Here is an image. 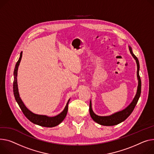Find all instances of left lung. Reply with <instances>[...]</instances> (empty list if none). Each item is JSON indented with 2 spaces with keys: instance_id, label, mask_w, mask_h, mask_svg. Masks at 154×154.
Segmentation results:
<instances>
[{
  "instance_id": "left-lung-1",
  "label": "left lung",
  "mask_w": 154,
  "mask_h": 154,
  "mask_svg": "<svg viewBox=\"0 0 154 154\" xmlns=\"http://www.w3.org/2000/svg\"><path fill=\"white\" fill-rule=\"evenodd\" d=\"M130 53L132 54V57L134 58V59L136 61V64L137 66V77L138 79V86L137 89L136 94L132 101L130 105L126 108L125 109L118 111L115 113L112 114L110 116H98L96 114L94 113V112L92 110L91 108V102L90 101V106H89V111H90V115L93 119L94 121L97 122L98 124L103 125V126H115L116 125H118L121 123V122L124 121L125 119H126L129 115L132 113V112L134 110L137 101L139 100V98L141 94V80L139 76V63L137 57L133 54L132 48L129 46Z\"/></svg>"
}]
</instances>
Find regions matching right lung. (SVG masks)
Returning a JSON list of instances; mask_svg holds the SVG:
<instances>
[{"label": "right lung", "mask_w": 154, "mask_h": 154, "mask_svg": "<svg viewBox=\"0 0 154 154\" xmlns=\"http://www.w3.org/2000/svg\"><path fill=\"white\" fill-rule=\"evenodd\" d=\"M22 57V52L20 53V56L19 57L18 60L15 65L14 72V84H13V89H14V94L15 98L16 101L17 102L18 105H19L20 109H22L23 113L24 115L31 122L33 123L41 126L43 127L47 128H52L57 126L59 125L61 122H62L66 116L68 111V104L70 101V99L68 100L66 106L64 110L60 112V114L56 116L53 117H49L46 115H39L33 113L31 111H29L24 105L23 102L21 100L19 95L18 93V85H17V72L18 66L20 64V61H21Z\"/></svg>", "instance_id": "right-lung-1"}]
</instances>
